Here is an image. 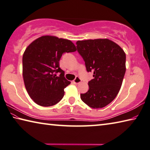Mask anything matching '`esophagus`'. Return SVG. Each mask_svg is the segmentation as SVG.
<instances>
[{
    "mask_svg": "<svg viewBox=\"0 0 150 150\" xmlns=\"http://www.w3.org/2000/svg\"><path fill=\"white\" fill-rule=\"evenodd\" d=\"M81 82H82V80H81L79 77L77 76V77H76V78H75L74 80H73L72 82L74 83V84H78Z\"/></svg>",
    "mask_w": 150,
    "mask_h": 150,
    "instance_id": "1",
    "label": "esophagus"
}]
</instances>
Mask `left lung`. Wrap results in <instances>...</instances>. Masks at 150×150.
<instances>
[{"label": "left lung", "mask_w": 150, "mask_h": 150, "mask_svg": "<svg viewBox=\"0 0 150 150\" xmlns=\"http://www.w3.org/2000/svg\"><path fill=\"white\" fill-rule=\"evenodd\" d=\"M78 53L84 59L87 72H94L89 90L81 100L92 108L109 104L118 94L126 72V54L108 39L78 40Z\"/></svg>", "instance_id": "obj_1"}]
</instances>
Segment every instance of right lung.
Instances as JSON below:
<instances>
[{"label": "right lung", "instance_id": "right-lung-1", "mask_svg": "<svg viewBox=\"0 0 150 150\" xmlns=\"http://www.w3.org/2000/svg\"><path fill=\"white\" fill-rule=\"evenodd\" d=\"M76 50L70 40L53 36H41L26 48L23 56V79L27 92L36 104L52 106L62 99L64 89L70 82L65 78L59 61L64 53Z\"/></svg>", "mask_w": 150, "mask_h": 150}]
</instances>
